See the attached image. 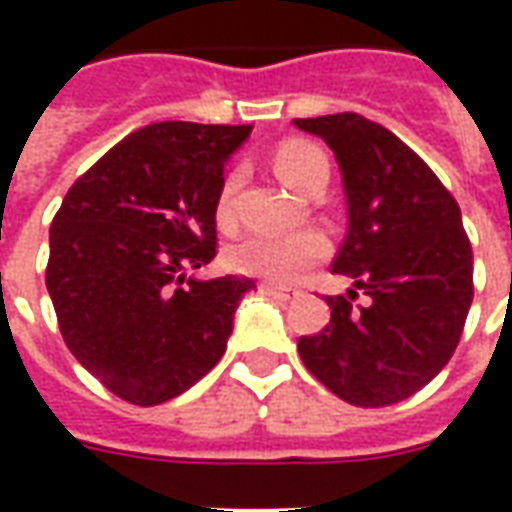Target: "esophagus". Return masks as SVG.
I'll return each mask as SVG.
<instances>
[{"label": "esophagus", "instance_id": "obj_1", "mask_svg": "<svg viewBox=\"0 0 512 512\" xmlns=\"http://www.w3.org/2000/svg\"><path fill=\"white\" fill-rule=\"evenodd\" d=\"M260 293L268 296V299H277V301H290L293 296H296V290L277 288V285H260Z\"/></svg>", "mask_w": 512, "mask_h": 512}]
</instances>
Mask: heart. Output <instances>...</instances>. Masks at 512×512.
Segmentation results:
<instances>
[{
	"instance_id": "1",
	"label": "heart",
	"mask_w": 512,
	"mask_h": 512,
	"mask_svg": "<svg viewBox=\"0 0 512 512\" xmlns=\"http://www.w3.org/2000/svg\"><path fill=\"white\" fill-rule=\"evenodd\" d=\"M274 167L279 178L290 183L301 194L326 186L329 178V158L321 147L307 139H285L274 150ZM235 191H238V172H227L216 200L219 222L230 224L235 216ZM329 257V238L321 230H299L290 235H252L230 252L235 271L246 277L266 279L277 285L299 282L304 271H310Z\"/></svg>"
}]
</instances>
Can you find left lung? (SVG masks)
<instances>
[{"mask_svg": "<svg viewBox=\"0 0 512 512\" xmlns=\"http://www.w3.org/2000/svg\"><path fill=\"white\" fill-rule=\"evenodd\" d=\"M343 169L348 235L334 274L358 294L326 296L332 321L299 337L304 367L362 408L392 406L439 376L458 348L474 296L461 208L436 172L389 128L356 112L296 120Z\"/></svg>", "mask_w": 512, "mask_h": 512, "instance_id": "8db88e82", "label": "left lung"}]
</instances>
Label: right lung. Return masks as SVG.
<instances>
[{
	"instance_id": "1",
	"label": "right lung",
	"mask_w": 512,
	"mask_h": 512,
	"mask_svg": "<svg viewBox=\"0 0 512 512\" xmlns=\"http://www.w3.org/2000/svg\"><path fill=\"white\" fill-rule=\"evenodd\" d=\"M252 126L153 123L76 178L49 230L62 340L134 406L167 403L224 356L249 277L191 279L216 257L224 161Z\"/></svg>"
}]
</instances>
